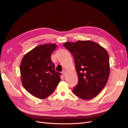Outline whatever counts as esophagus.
<instances>
[{"label":"esophagus","instance_id":"34e87169","mask_svg":"<svg viewBox=\"0 0 128 128\" xmlns=\"http://www.w3.org/2000/svg\"><path fill=\"white\" fill-rule=\"evenodd\" d=\"M62 75L64 76V75H65V74H66V72H65L64 70V71H62Z\"/></svg>","mask_w":128,"mask_h":128}]
</instances>
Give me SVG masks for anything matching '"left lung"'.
<instances>
[{
	"label": "left lung",
	"instance_id": "1",
	"mask_svg": "<svg viewBox=\"0 0 128 128\" xmlns=\"http://www.w3.org/2000/svg\"><path fill=\"white\" fill-rule=\"evenodd\" d=\"M64 45L73 56L78 78L72 92L83 100L95 97L106 86L110 76V59L107 51L91 40L68 42Z\"/></svg>",
	"mask_w": 128,
	"mask_h": 128
}]
</instances>
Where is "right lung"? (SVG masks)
Returning a JSON list of instances; mask_svg holds the SVG:
<instances>
[{"label":"right lung","instance_id":"obj_1","mask_svg":"<svg viewBox=\"0 0 128 128\" xmlns=\"http://www.w3.org/2000/svg\"><path fill=\"white\" fill-rule=\"evenodd\" d=\"M56 44L37 46L23 58L20 70L23 86L31 94L43 99L54 92L61 80L51 56Z\"/></svg>","mask_w":128,"mask_h":128}]
</instances>
